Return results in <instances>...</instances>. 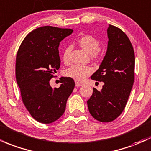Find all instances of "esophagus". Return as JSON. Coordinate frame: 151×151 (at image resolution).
<instances>
[{
	"label": "esophagus",
	"instance_id": "obj_1",
	"mask_svg": "<svg viewBox=\"0 0 151 151\" xmlns=\"http://www.w3.org/2000/svg\"><path fill=\"white\" fill-rule=\"evenodd\" d=\"M82 83H81V82H77V81H76V82H75V86L77 87H81V86H82Z\"/></svg>",
	"mask_w": 151,
	"mask_h": 151
}]
</instances>
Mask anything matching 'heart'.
<instances>
[{
    "label": "heart",
    "mask_w": 151,
    "mask_h": 151,
    "mask_svg": "<svg viewBox=\"0 0 151 151\" xmlns=\"http://www.w3.org/2000/svg\"><path fill=\"white\" fill-rule=\"evenodd\" d=\"M79 46L88 52L90 54V57L92 59H96L100 56V42L98 39L94 37V36L87 34L79 38L78 40ZM72 48L70 46H68L64 49L63 51L62 58L64 62H68L69 59V54H70ZM92 72V68L89 66H82V65H73L72 67L66 71V74L69 77L75 79L77 80H84L87 76L91 74Z\"/></svg>",
    "instance_id": "heart-1"
}]
</instances>
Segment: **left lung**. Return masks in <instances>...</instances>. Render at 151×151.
<instances>
[{
	"instance_id": "obj_1",
	"label": "left lung",
	"mask_w": 151,
	"mask_h": 151,
	"mask_svg": "<svg viewBox=\"0 0 151 151\" xmlns=\"http://www.w3.org/2000/svg\"><path fill=\"white\" fill-rule=\"evenodd\" d=\"M108 44L99 69L91 77L103 82L100 91L93 88L87 100L89 113L102 122L113 121L125 109L135 79V53L126 34L109 25Z\"/></svg>"
}]
</instances>
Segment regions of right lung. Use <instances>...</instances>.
I'll return each mask as SVG.
<instances>
[{
    "instance_id": "right-lung-1",
    "label": "right lung",
    "mask_w": 151,
    "mask_h": 151,
    "mask_svg": "<svg viewBox=\"0 0 151 151\" xmlns=\"http://www.w3.org/2000/svg\"><path fill=\"white\" fill-rule=\"evenodd\" d=\"M73 30L42 26L22 41L16 60V78L22 101L36 121L49 124L64 114L67 99L74 88V79L62 77L53 89L49 81L60 67L59 46Z\"/></svg>"
}]
</instances>
